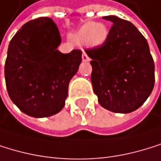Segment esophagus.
<instances>
[{
	"instance_id": "1",
	"label": "esophagus",
	"mask_w": 161,
	"mask_h": 161,
	"mask_svg": "<svg viewBox=\"0 0 161 161\" xmlns=\"http://www.w3.org/2000/svg\"><path fill=\"white\" fill-rule=\"evenodd\" d=\"M81 58H82V61H84V62H87V61H89L90 59H89V57L86 55V53H85L83 50H82V56H81Z\"/></svg>"
}]
</instances>
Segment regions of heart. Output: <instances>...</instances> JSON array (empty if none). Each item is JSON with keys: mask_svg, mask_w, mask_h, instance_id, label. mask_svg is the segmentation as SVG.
<instances>
[{"mask_svg": "<svg viewBox=\"0 0 161 161\" xmlns=\"http://www.w3.org/2000/svg\"><path fill=\"white\" fill-rule=\"evenodd\" d=\"M109 28L102 22H87L73 35L78 43H86L89 47L102 46L109 37Z\"/></svg>", "mask_w": 161, "mask_h": 161, "instance_id": "1", "label": "heart"}]
</instances>
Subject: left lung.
<instances>
[{"label":"left lung","mask_w":161,"mask_h":161,"mask_svg":"<svg viewBox=\"0 0 161 161\" xmlns=\"http://www.w3.org/2000/svg\"><path fill=\"white\" fill-rule=\"evenodd\" d=\"M109 37L102 46L85 49L92 59L91 82L100 105L111 112L137 110L154 85V63L147 40L134 25L114 15Z\"/></svg>","instance_id":"left-lung-1"}]
</instances>
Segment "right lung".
Wrapping results in <instances>:
<instances>
[{
	"label": "right lung",
	"instance_id": "1",
	"mask_svg": "<svg viewBox=\"0 0 161 161\" xmlns=\"http://www.w3.org/2000/svg\"><path fill=\"white\" fill-rule=\"evenodd\" d=\"M59 31L48 17L25 23L11 39L4 64L8 93L20 111L47 118L59 113L71 79L79 70L81 51L57 50Z\"/></svg>",
	"mask_w": 161,
	"mask_h": 161
}]
</instances>
